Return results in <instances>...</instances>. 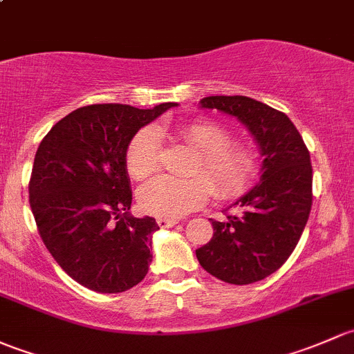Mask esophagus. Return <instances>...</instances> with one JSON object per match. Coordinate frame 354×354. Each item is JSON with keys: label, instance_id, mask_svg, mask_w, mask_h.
<instances>
[{"label": "esophagus", "instance_id": "34e87169", "mask_svg": "<svg viewBox=\"0 0 354 354\" xmlns=\"http://www.w3.org/2000/svg\"><path fill=\"white\" fill-rule=\"evenodd\" d=\"M156 223L160 225L162 228H169V227H174V225L178 223V220H176V218H156Z\"/></svg>", "mask_w": 354, "mask_h": 354}]
</instances>
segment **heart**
I'll return each instance as SVG.
<instances>
[{
	"mask_svg": "<svg viewBox=\"0 0 354 354\" xmlns=\"http://www.w3.org/2000/svg\"><path fill=\"white\" fill-rule=\"evenodd\" d=\"M180 138L199 155L192 178L160 176L138 192V203L147 213L178 218L201 207L207 199H232L249 187L256 174L254 153L242 143L230 141L223 126L211 121H194L180 127ZM126 170L136 180L150 177L160 169L162 143L151 127L138 131L126 150Z\"/></svg>",
	"mask_w": 354,
	"mask_h": 354,
	"instance_id": "1",
	"label": "heart"
}]
</instances>
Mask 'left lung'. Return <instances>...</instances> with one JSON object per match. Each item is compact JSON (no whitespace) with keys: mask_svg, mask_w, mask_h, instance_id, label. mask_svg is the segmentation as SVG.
Returning a JSON list of instances; mask_svg holds the SVG:
<instances>
[{"mask_svg":"<svg viewBox=\"0 0 354 354\" xmlns=\"http://www.w3.org/2000/svg\"><path fill=\"white\" fill-rule=\"evenodd\" d=\"M206 109L235 115L256 138L261 184L235 204L239 213L211 220L213 236L196 250L199 264L230 285H250L278 271L297 247L312 207V163L285 112L243 95L204 97Z\"/></svg>","mask_w":354,"mask_h":354,"instance_id":"8db88e82","label":"left lung"}]
</instances>
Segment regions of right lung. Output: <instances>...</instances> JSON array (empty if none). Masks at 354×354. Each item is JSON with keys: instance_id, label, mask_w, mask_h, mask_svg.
Returning <instances> with one entry per match:
<instances>
[{"instance_id": "obj_1", "label": "right lung", "mask_w": 354, "mask_h": 354, "mask_svg": "<svg viewBox=\"0 0 354 354\" xmlns=\"http://www.w3.org/2000/svg\"><path fill=\"white\" fill-rule=\"evenodd\" d=\"M177 104L80 107L53 126L35 153L28 201L44 245L68 276L121 293L147 276L155 218L129 214L126 150L134 134Z\"/></svg>"}]
</instances>
